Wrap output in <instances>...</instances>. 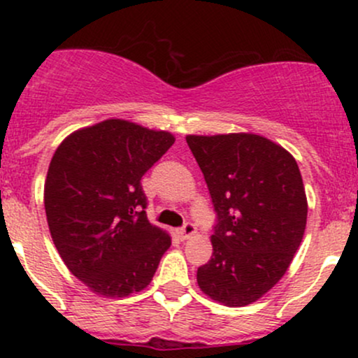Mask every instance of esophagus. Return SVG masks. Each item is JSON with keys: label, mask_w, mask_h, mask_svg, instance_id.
<instances>
[{"label": "esophagus", "mask_w": 358, "mask_h": 358, "mask_svg": "<svg viewBox=\"0 0 358 358\" xmlns=\"http://www.w3.org/2000/svg\"><path fill=\"white\" fill-rule=\"evenodd\" d=\"M195 234H196V227L193 224H190V222H188V224H185L183 227L178 231V237L182 241H188V239H192Z\"/></svg>", "instance_id": "obj_1"}]
</instances>
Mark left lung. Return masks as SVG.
Returning <instances> with one entry per match:
<instances>
[{
  "label": "left lung",
  "mask_w": 358,
  "mask_h": 358,
  "mask_svg": "<svg viewBox=\"0 0 358 358\" xmlns=\"http://www.w3.org/2000/svg\"><path fill=\"white\" fill-rule=\"evenodd\" d=\"M210 192L217 225L199 287L222 305L257 301L285 276L306 227L308 202L296 159L254 133L188 134Z\"/></svg>",
  "instance_id": "8db88e82"
}]
</instances>
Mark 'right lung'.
I'll return each instance as SVG.
<instances>
[{
	"instance_id": "right-lung-1",
	"label": "right lung",
	"mask_w": 358,
	"mask_h": 358,
	"mask_svg": "<svg viewBox=\"0 0 358 358\" xmlns=\"http://www.w3.org/2000/svg\"><path fill=\"white\" fill-rule=\"evenodd\" d=\"M173 143L168 131L106 119L57 148L43 192L48 229L62 261L92 293L145 289L171 245L148 220L141 178Z\"/></svg>"
}]
</instances>
